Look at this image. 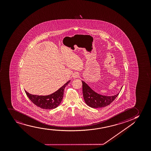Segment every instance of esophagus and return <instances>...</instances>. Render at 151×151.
<instances>
[{
  "label": "esophagus",
  "instance_id": "34e87169",
  "mask_svg": "<svg viewBox=\"0 0 151 151\" xmlns=\"http://www.w3.org/2000/svg\"><path fill=\"white\" fill-rule=\"evenodd\" d=\"M72 76H73V78H74V79L77 78L78 76H79V74H78V73H77V72H75V73H73Z\"/></svg>",
  "mask_w": 151,
  "mask_h": 151
}]
</instances>
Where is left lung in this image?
<instances>
[{"mask_svg": "<svg viewBox=\"0 0 151 151\" xmlns=\"http://www.w3.org/2000/svg\"><path fill=\"white\" fill-rule=\"evenodd\" d=\"M82 93L86 104L92 108H101L108 106L114 101L119 93L116 95L107 96L95 92L86 82L82 81ZM122 87L121 88V91Z\"/></svg>", "mask_w": 151, "mask_h": 151, "instance_id": "1", "label": "left lung"}]
</instances>
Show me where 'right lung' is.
<instances>
[{"mask_svg":"<svg viewBox=\"0 0 151 151\" xmlns=\"http://www.w3.org/2000/svg\"><path fill=\"white\" fill-rule=\"evenodd\" d=\"M70 82V80H69L57 91L47 96L32 95L26 91H25V92L29 99L36 106L45 109H54L59 106L62 102L64 89Z\"/></svg>","mask_w":151,"mask_h":151,"instance_id":"obj_1","label":"right lung"}]
</instances>
